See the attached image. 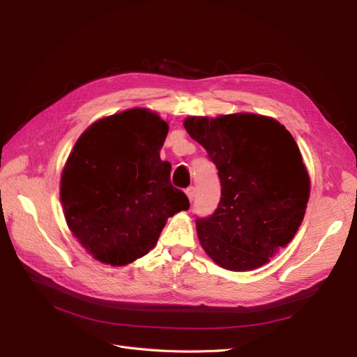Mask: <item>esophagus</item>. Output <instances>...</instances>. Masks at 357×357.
Segmentation results:
<instances>
[{"label":"esophagus","instance_id":"1","mask_svg":"<svg viewBox=\"0 0 357 357\" xmlns=\"http://www.w3.org/2000/svg\"><path fill=\"white\" fill-rule=\"evenodd\" d=\"M186 195H188L189 201H193V198H195V195H197V189L193 188V186H189V188L186 189Z\"/></svg>","mask_w":357,"mask_h":357}]
</instances>
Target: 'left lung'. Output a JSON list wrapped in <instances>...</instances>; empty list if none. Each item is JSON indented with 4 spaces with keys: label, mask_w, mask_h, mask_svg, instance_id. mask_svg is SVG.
Here are the masks:
<instances>
[{
    "label": "left lung",
    "mask_w": 357,
    "mask_h": 357,
    "mask_svg": "<svg viewBox=\"0 0 357 357\" xmlns=\"http://www.w3.org/2000/svg\"><path fill=\"white\" fill-rule=\"evenodd\" d=\"M189 135L218 168L222 197L197 218L202 248L231 271L268 262L294 238L304 219L310 178L296 142L271 117L240 113L188 117Z\"/></svg>",
    "instance_id": "8db88e82"
}]
</instances>
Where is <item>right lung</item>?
<instances>
[{
	"instance_id": "1",
	"label": "right lung",
	"mask_w": 357,
	"mask_h": 357,
	"mask_svg": "<svg viewBox=\"0 0 357 357\" xmlns=\"http://www.w3.org/2000/svg\"><path fill=\"white\" fill-rule=\"evenodd\" d=\"M168 123L144 109L95 122L75 143L61 177L73 235L102 264H131L155 247L168 218L189 208L160 159Z\"/></svg>"
}]
</instances>
